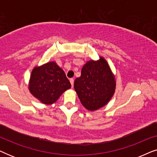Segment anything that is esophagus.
Here are the masks:
<instances>
[{
    "mask_svg": "<svg viewBox=\"0 0 157 157\" xmlns=\"http://www.w3.org/2000/svg\"><path fill=\"white\" fill-rule=\"evenodd\" d=\"M70 83H71V86H72V87L74 86V78H71V79H70Z\"/></svg>",
    "mask_w": 157,
    "mask_h": 157,
    "instance_id": "34e87169",
    "label": "esophagus"
}]
</instances>
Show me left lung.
I'll use <instances>...</instances> for the list:
<instances>
[{"label":"left lung","mask_w":157,"mask_h":157,"mask_svg":"<svg viewBox=\"0 0 157 157\" xmlns=\"http://www.w3.org/2000/svg\"><path fill=\"white\" fill-rule=\"evenodd\" d=\"M116 80L108 63L101 56L99 60L86 62L81 76L74 81V89L81 103L94 111L104 106L115 92Z\"/></svg>","instance_id":"left-lung-1"}]
</instances>
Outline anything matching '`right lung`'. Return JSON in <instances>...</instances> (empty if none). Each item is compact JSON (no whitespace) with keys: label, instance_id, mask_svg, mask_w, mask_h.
Wrapping results in <instances>:
<instances>
[{"label":"right lung","instance_id":"obj_1","mask_svg":"<svg viewBox=\"0 0 157 157\" xmlns=\"http://www.w3.org/2000/svg\"><path fill=\"white\" fill-rule=\"evenodd\" d=\"M71 87L63 70L55 61L36 66L32 71L29 83L31 94L44 104L55 103Z\"/></svg>","mask_w":157,"mask_h":157}]
</instances>
